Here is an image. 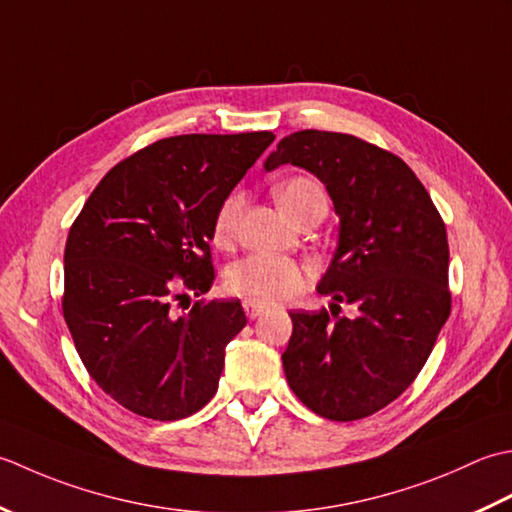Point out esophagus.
<instances>
[{"mask_svg": "<svg viewBox=\"0 0 512 512\" xmlns=\"http://www.w3.org/2000/svg\"><path fill=\"white\" fill-rule=\"evenodd\" d=\"M243 309L249 320H256L258 316L265 314V307L258 305V302H252V300H243Z\"/></svg>", "mask_w": 512, "mask_h": 512, "instance_id": "obj_1", "label": "esophagus"}]
</instances>
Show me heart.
I'll return each mask as SVG.
<instances>
[{
  "label": "heart",
  "instance_id": "obj_1",
  "mask_svg": "<svg viewBox=\"0 0 512 512\" xmlns=\"http://www.w3.org/2000/svg\"><path fill=\"white\" fill-rule=\"evenodd\" d=\"M276 198L287 216L309 203L327 205V196L322 185L314 179H307V176H294V179L280 183L276 187ZM241 210L243 194H227L214 216V241L218 245H223L232 238ZM307 283L309 271L287 256L252 254L236 260L225 274V287L229 294L258 302V305H276V302L298 294V291L307 287Z\"/></svg>",
  "mask_w": 512,
  "mask_h": 512
}]
</instances>
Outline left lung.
<instances>
[{"label":"left lung","instance_id":"obj_1","mask_svg":"<svg viewBox=\"0 0 512 512\" xmlns=\"http://www.w3.org/2000/svg\"><path fill=\"white\" fill-rule=\"evenodd\" d=\"M287 163L325 183L340 225L316 287L331 314L291 311L283 369L314 413L360 420L409 389L451 314L446 227L400 156L351 134H289L263 168ZM340 301L357 316L338 317Z\"/></svg>","mask_w":512,"mask_h":512}]
</instances>
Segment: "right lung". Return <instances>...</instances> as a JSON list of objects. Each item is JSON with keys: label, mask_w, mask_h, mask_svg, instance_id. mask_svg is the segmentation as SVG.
<instances>
[{"label": "right lung", "mask_w": 512, "mask_h": 512, "mask_svg": "<svg viewBox=\"0 0 512 512\" xmlns=\"http://www.w3.org/2000/svg\"><path fill=\"white\" fill-rule=\"evenodd\" d=\"M274 132L161 139L103 176L64 252V318L83 367L125 409L172 422L214 398L241 300L170 307L210 291L214 216Z\"/></svg>", "instance_id": "obj_1"}]
</instances>
